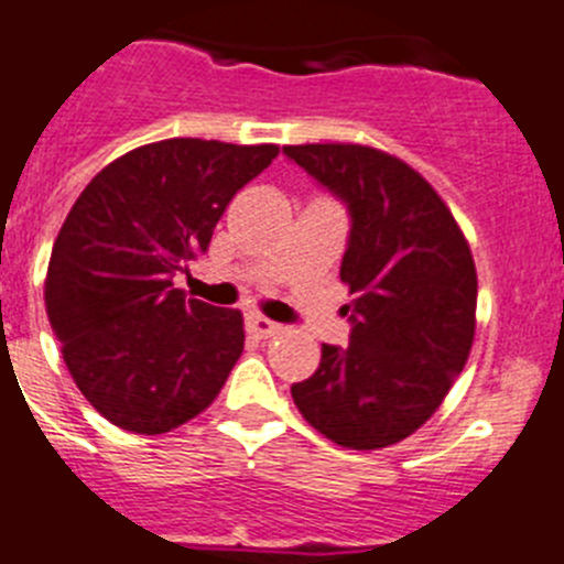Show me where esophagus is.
Returning <instances> with one entry per match:
<instances>
[{"label":"esophagus","mask_w":564,"mask_h":564,"mask_svg":"<svg viewBox=\"0 0 564 564\" xmlns=\"http://www.w3.org/2000/svg\"><path fill=\"white\" fill-rule=\"evenodd\" d=\"M245 327H248L250 336H256V338H270V336H278V333L283 330V325H278V322L267 319V316H261V314L245 316Z\"/></svg>","instance_id":"34e87169"}]
</instances>
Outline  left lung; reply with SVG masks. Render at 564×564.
I'll return each instance as SVG.
<instances>
[{"label": "left lung", "instance_id": "1", "mask_svg": "<svg viewBox=\"0 0 564 564\" xmlns=\"http://www.w3.org/2000/svg\"><path fill=\"white\" fill-rule=\"evenodd\" d=\"M349 215L341 281L349 347L322 344L292 386L311 427L347 449L399 444L438 410L466 366L477 270L466 237L419 173L366 145H283Z\"/></svg>", "mask_w": 564, "mask_h": 564}]
</instances>
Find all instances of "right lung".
I'll list each match as a JSON object with an SVG mask.
<instances>
[{"label":"right lung","instance_id":"add662e5","mask_svg":"<svg viewBox=\"0 0 564 564\" xmlns=\"http://www.w3.org/2000/svg\"><path fill=\"white\" fill-rule=\"evenodd\" d=\"M278 145L173 137L104 167L52 248L46 314L70 377L115 427L162 435L209 408L245 347L242 314L173 286Z\"/></svg>","mask_w":564,"mask_h":564}]
</instances>
